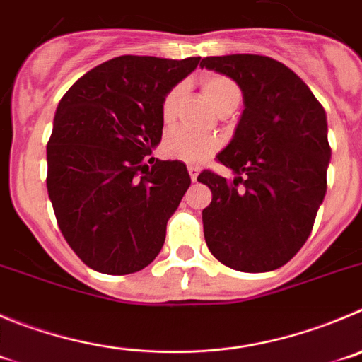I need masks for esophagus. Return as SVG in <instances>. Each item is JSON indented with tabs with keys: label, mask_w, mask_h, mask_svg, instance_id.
I'll return each instance as SVG.
<instances>
[{
	"label": "esophagus",
	"mask_w": 362,
	"mask_h": 362,
	"mask_svg": "<svg viewBox=\"0 0 362 362\" xmlns=\"http://www.w3.org/2000/svg\"><path fill=\"white\" fill-rule=\"evenodd\" d=\"M187 171H189V177H191V180L197 182L198 173H200V170H198L197 165H187Z\"/></svg>",
	"instance_id": "esophagus-1"
}]
</instances>
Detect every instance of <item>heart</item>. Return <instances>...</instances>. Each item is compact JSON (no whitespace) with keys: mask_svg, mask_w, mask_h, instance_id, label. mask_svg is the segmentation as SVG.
<instances>
[{"mask_svg":"<svg viewBox=\"0 0 362 362\" xmlns=\"http://www.w3.org/2000/svg\"><path fill=\"white\" fill-rule=\"evenodd\" d=\"M200 87L211 105L219 114H228L235 109L241 101V90L238 83L225 74L207 73L200 78ZM180 87H173L162 98L160 114L165 123H170L177 114ZM218 150V139L212 135H200L189 132L185 128H173L165 134L162 151L170 158L189 162V164H200L205 158L211 157Z\"/></svg>","mask_w":362,"mask_h":362,"instance_id":"1","label":"heart"}]
</instances>
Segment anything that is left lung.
I'll use <instances>...</instances> for the list:
<instances>
[{"label":"left lung","instance_id":"left-lung-1","mask_svg":"<svg viewBox=\"0 0 362 362\" xmlns=\"http://www.w3.org/2000/svg\"><path fill=\"white\" fill-rule=\"evenodd\" d=\"M202 67L234 80L245 110L218 160L234 182L205 170L212 202L202 212L211 253L238 272L262 273L296 255L327 192V116L298 74L262 55L205 57Z\"/></svg>","mask_w":362,"mask_h":362}]
</instances>
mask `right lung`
Instances as JSON below:
<instances>
[{
	"instance_id": "1",
	"label": "right lung",
	"mask_w": 362,
	"mask_h": 362,
	"mask_svg": "<svg viewBox=\"0 0 362 362\" xmlns=\"http://www.w3.org/2000/svg\"><path fill=\"white\" fill-rule=\"evenodd\" d=\"M198 62L116 57L60 100L46 185L60 232L89 268L128 275L160 252L191 177L184 162L158 160L151 150L162 137V98Z\"/></svg>"
}]
</instances>
